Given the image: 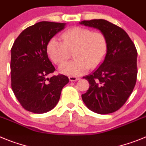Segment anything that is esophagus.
Here are the masks:
<instances>
[{"label":"esophagus","mask_w":146,"mask_h":146,"mask_svg":"<svg viewBox=\"0 0 146 146\" xmlns=\"http://www.w3.org/2000/svg\"><path fill=\"white\" fill-rule=\"evenodd\" d=\"M68 78H69V80H70V81H76L80 79V78L76 77V76H69Z\"/></svg>","instance_id":"34e87169"}]
</instances>
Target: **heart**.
Segmentation results:
<instances>
[{
    "mask_svg": "<svg viewBox=\"0 0 146 146\" xmlns=\"http://www.w3.org/2000/svg\"><path fill=\"white\" fill-rule=\"evenodd\" d=\"M62 41L55 37L50 39L47 53L50 59L60 65L69 58V51H73L75 60L63 64L60 68L61 73L79 76L99 65L105 58L107 51V39L99 32L82 27H73L62 33Z\"/></svg>",
    "mask_w": 146,
    "mask_h": 146,
    "instance_id": "1",
    "label": "heart"
}]
</instances>
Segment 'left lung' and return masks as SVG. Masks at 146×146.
Listing matches in <instances>:
<instances>
[{
    "instance_id": "1",
    "label": "left lung",
    "mask_w": 146,
    "mask_h": 146,
    "mask_svg": "<svg viewBox=\"0 0 146 146\" xmlns=\"http://www.w3.org/2000/svg\"><path fill=\"white\" fill-rule=\"evenodd\" d=\"M80 24L99 29L107 43L104 60L92 74L84 77L90 86L81 95L83 102L97 114L114 112L125 104L135 86V46L125 30L107 20L93 19Z\"/></svg>"
}]
</instances>
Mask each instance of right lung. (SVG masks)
<instances>
[{
    "label": "right lung",
    "instance_id": "right-lung-1",
    "mask_svg": "<svg viewBox=\"0 0 146 146\" xmlns=\"http://www.w3.org/2000/svg\"><path fill=\"white\" fill-rule=\"evenodd\" d=\"M65 23L40 21L24 29L11 48V88L27 111L42 114L58 104L61 91L69 82L64 75L47 76L55 70L49 60L47 45L65 28Z\"/></svg>",
    "mask_w": 146,
    "mask_h": 146
}]
</instances>
